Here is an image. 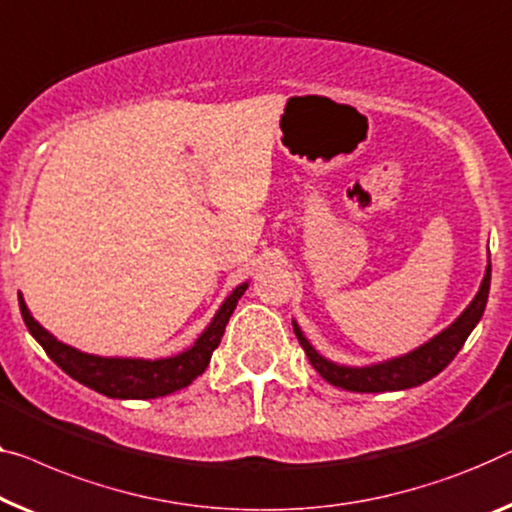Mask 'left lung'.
I'll return each instance as SVG.
<instances>
[{
  "label": "left lung",
  "mask_w": 512,
  "mask_h": 512,
  "mask_svg": "<svg viewBox=\"0 0 512 512\" xmlns=\"http://www.w3.org/2000/svg\"><path fill=\"white\" fill-rule=\"evenodd\" d=\"M490 280H492V264H487L483 285H480L476 299L469 303V308L462 312L455 322L441 331L437 338L425 342L423 347L414 349L411 354H404L393 361L370 365V368H345V365H335L319 356L305 335L301 333L299 324L294 322V333L299 338L301 347L308 354L312 368L322 375L329 384L345 388V391L354 393H384V391H404V388L425 384L427 379L437 377L448 363L453 361L460 352L464 342H467L469 333L483 317L487 294H490Z\"/></svg>",
  "instance_id": "8db88e82"
}]
</instances>
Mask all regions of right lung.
I'll list each match as a JSON object with an SVG mask.
<instances>
[{
    "label": "right lung",
    "mask_w": 512,
    "mask_h": 512,
    "mask_svg": "<svg viewBox=\"0 0 512 512\" xmlns=\"http://www.w3.org/2000/svg\"><path fill=\"white\" fill-rule=\"evenodd\" d=\"M248 289V282H243L227 296L225 303L213 317L197 342L186 352L172 358H158V361H142V358H101L82 354L78 349L59 342L55 335H50L36 319L29 315L25 301L20 299V312L25 319L29 333L34 335L38 345L45 349L52 361H55L68 377H73L80 384L94 388L96 393L108 395L119 400H151L163 398L174 391L186 388L190 381L197 379L207 370L213 349L220 345L225 326L230 322L236 303Z\"/></svg>",
    "instance_id": "add662e5"
}]
</instances>
